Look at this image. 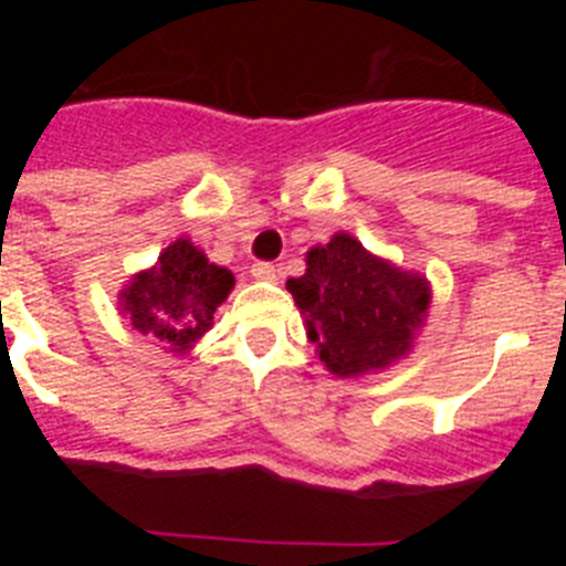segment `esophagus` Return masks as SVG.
<instances>
[{
    "mask_svg": "<svg viewBox=\"0 0 566 566\" xmlns=\"http://www.w3.org/2000/svg\"><path fill=\"white\" fill-rule=\"evenodd\" d=\"M252 277L274 280L277 277V269H274V263H269V260H258V263L252 266Z\"/></svg>",
    "mask_w": 566,
    "mask_h": 566,
    "instance_id": "1",
    "label": "esophagus"
}]
</instances>
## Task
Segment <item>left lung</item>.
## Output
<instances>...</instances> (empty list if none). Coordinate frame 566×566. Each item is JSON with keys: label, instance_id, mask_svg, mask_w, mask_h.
<instances>
[{"label": "left lung", "instance_id": "left-lung-1", "mask_svg": "<svg viewBox=\"0 0 566 566\" xmlns=\"http://www.w3.org/2000/svg\"><path fill=\"white\" fill-rule=\"evenodd\" d=\"M308 339L337 377L382 371L413 348L431 306L422 274L402 272L337 232L306 254V274L286 283Z\"/></svg>", "mask_w": 566, "mask_h": 566}]
</instances>
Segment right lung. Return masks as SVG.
<instances>
[{
    "label": "right lung",
    "mask_w": 566,
    "mask_h": 566,
    "mask_svg": "<svg viewBox=\"0 0 566 566\" xmlns=\"http://www.w3.org/2000/svg\"><path fill=\"white\" fill-rule=\"evenodd\" d=\"M234 286V274L209 263L192 240L178 238L158 263L138 272L118 294L122 314L133 328L158 339L175 354H187L212 326L214 308Z\"/></svg>",
    "instance_id": "obj_1"
}]
</instances>
